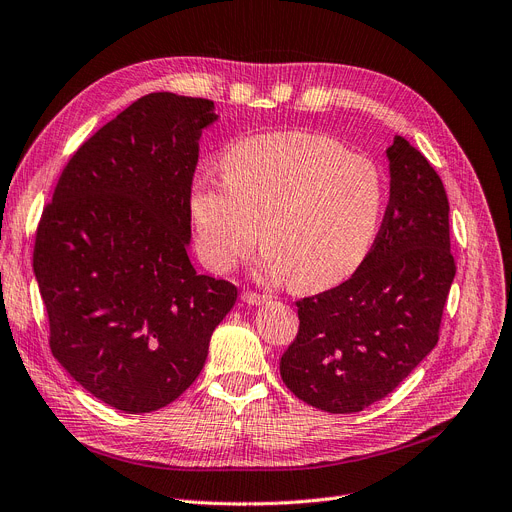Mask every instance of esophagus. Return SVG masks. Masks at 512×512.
<instances>
[{
  "label": "esophagus",
  "instance_id": "obj_1",
  "mask_svg": "<svg viewBox=\"0 0 512 512\" xmlns=\"http://www.w3.org/2000/svg\"><path fill=\"white\" fill-rule=\"evenodd\" d=\"M242 301L249 303V305H261L268 301V295H261V293H253V291H247L242 293Z\"/></svg>",
  "mask_w": 512,
  "mask_h": 512
}]
</instances>
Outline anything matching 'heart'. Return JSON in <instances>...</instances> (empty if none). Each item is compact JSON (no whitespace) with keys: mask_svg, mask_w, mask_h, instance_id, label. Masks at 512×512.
<instances>
[{"mask_svg":"<svg viewBox=\"0 0 512 512\" xmlns=\"http://www.w3.org/2000/svg\"><path fill=\"white\" fill-rule=\"evenodd\" d=\"M224 180L201 175L190 192L198 255L230 272L259 242L265 272L299 291L349 278L379 236L387 177L366 154L311 131H278L232 144Z\"/></svg>","mask_w":512,"mask_h":512,"instance_id":"heart-1","label":"heart"}]
</instances>
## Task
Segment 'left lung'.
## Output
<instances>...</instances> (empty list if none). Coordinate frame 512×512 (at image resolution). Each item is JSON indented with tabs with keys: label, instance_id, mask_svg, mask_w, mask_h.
<instances>
[{
	"label": "left lung",
	"instance_id": "1",
	"mask_svg": "<svg viewBox=\"0 0 512 512\" xmlns=\"http://www.w3.org/2000/svg\"><path fill=\"white\" fill-rule=\"evenodd\" d=\"M387 159L389 205L368 257L343 284L297 301L299 332L280 358L284 385L330 414L379 402L427 358L456 276L441 177L402 136Z\"/></svg>",
	"mask_w": 512,
	"mask_h": 512
}]
</instances>
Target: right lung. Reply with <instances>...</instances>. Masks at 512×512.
I'll list each match as a JSON object with an SVG mask.
<instances>
[{
	"instance_id": "add662e5",
	"label": "right lung",
	"mask_w": 512,
	"mask_h": 512,
	"mask_svg": "<svg viewBox=\"0 0 512 512\" xmlns=\"http://www.w3.org/2000/svg\"><path fill=\"white\" fill-rule=\"evenodd\" d=\"M215 119L205 98L136 100L79 146L39 219L33 270L54 358L127 414L196 381L238 297L188 257L198 140Z\"/></svg>"
}]
</instances>
